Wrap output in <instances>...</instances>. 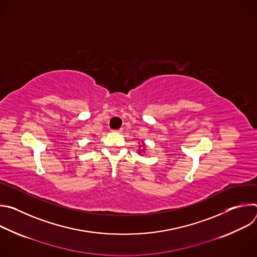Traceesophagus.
I'll return each instance as SVG.
<instances>
[{"label": "esophagus", "mask_w": 257, "mask_h": 257, "mask_svg": "<svg viewBox=\"0 0 257 257\" xmlns=\"http://www.w3.org/2000/svg\"><path fill=\"white\" fill-rule=\"evenodd\" d=\"M122 131H123V129H118V130H113V132H115V133H122Z\"/></svg>", "instance_id": "34e87169"}]
</instances>
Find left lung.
<instances>
[{"mask_svg": "<svg viewBox=\"0 0 257 257\" xmlns=\"http://www.w3.org/2000/svg\"><path fill=\"white\" fill-rule=\"evenodd\" d=\"M142 145H143V149H142V151H138V154L139 155H141V154H143V153H145V143L142 141Z\"/></svg>", "mask_w": 257, "mask_h": 257, "instance_id": "1", "label": "left lung"}]
</instances>
